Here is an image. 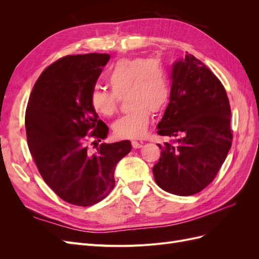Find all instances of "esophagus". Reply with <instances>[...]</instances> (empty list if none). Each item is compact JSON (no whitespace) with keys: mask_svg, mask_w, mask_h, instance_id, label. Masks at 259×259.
<instances>
[{"mask_svg":"<svg viewBox=\"0 0 259 259\" xmlns=\"http://www.w3.org/2000/svg\"><path fill=\"white\" fill-rule=\"evenodd\" d=\"M144 145V143H138V142H132V146L133 148L138 149V148H142Z\"/></svg>","mask_w":259,"mask_h":259,"instance_id":"esophagus-1","label":"esophagus"}]
</instances>
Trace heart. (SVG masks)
<instances>
[{
	"label": "heart",
	"instance_id": "1",
	"mask_svg": "<svg viewBox=\"0 0 259 259\" xmlns=\"http://www.w3.org/2000/svg\"><path fill=\"white\" fill-rule=\"evenodd\" d=\"M107 84L110 91L92 89L90 105L98 114L110 117L119 111L121 100L126 98L131 111L112 126L120 138L144 137L151 112H162L170 97L168 74L158 58L135 57L116 61L107 73Z\"/></svg>",
	"mask_w": 259,
	"mask_h": 259
}]
</instances>
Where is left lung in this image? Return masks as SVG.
<instances>
[{
    "label": "left lung",
    "mask_w": 259,
    "mask_h": 259,
    "mask_svg": "<svg viewBox=\"0 0 259 259\" xmlns=\"http://www.w3.org/2000/svg\"><path fill=\"white\" fill-rule=\"evenodd\" d=\"M231 110L218 77L193 55L171 72L169 103L158 134L177 137L163 146L153 166L155 183L177 195H192L216 177L232 143Z\"/></svg>",
    "instance_id": "8db88e82"
}]
</instances>
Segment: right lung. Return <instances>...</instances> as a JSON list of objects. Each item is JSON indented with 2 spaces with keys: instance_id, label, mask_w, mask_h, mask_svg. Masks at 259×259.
<instances>
[{
  "instance_id": "right-lung-1",
  "label": "right lung",
  "mask_w": 259,
  "mask_h": 259,
  "mask_svg": "<svg viewBox=\"0 0 259 259\" xmlns=\"http://www.w3.org/2000/svg\"><path fill=\"white\" fill-rule=\"evenodd\" d=\"M109 59V54L92 53L53 62L36 80L26 110L28 146L38 171L60 199L77 206L96 204L111 192L116 163L132 149L122 140L93 152L97 142L88 143L108 135L89 96Z\"/></svg>"
}]
</instances>
